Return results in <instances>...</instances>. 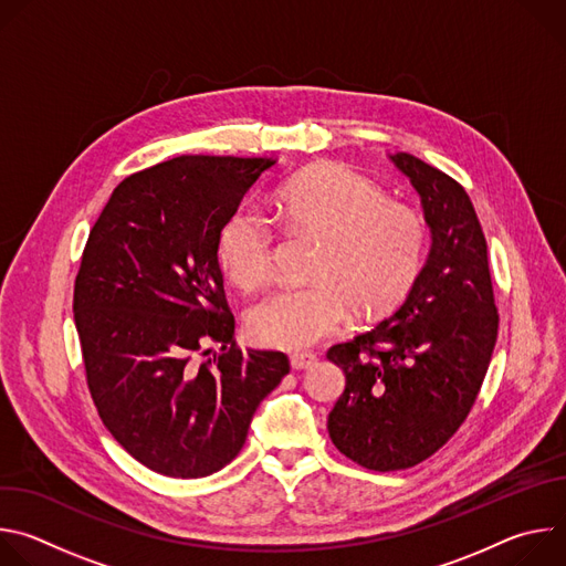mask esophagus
I'll return each instance as SVG.
<instances>
[{
	"label": "esophagus",
	"mask_w": 566,
	"mask_h": 566,
	"mask_svg": "<svg viewBox=\"0 0 566 566\" xmlns=\"http://www.w3.org/2000/svg\"><path fill=\"white\" fill-rule=\"evenodd\" d=\"M315 363V354H306V352H300V354H293L291 356V367L293 369H306Z\"/></svg>",
	"instance_id": "1"
}]
</instances>
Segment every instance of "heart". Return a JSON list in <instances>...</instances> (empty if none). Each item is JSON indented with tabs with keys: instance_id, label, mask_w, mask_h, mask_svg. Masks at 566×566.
Wrapping results in <instances>:
<instances>
[{
	"instance_id": "b5f03b06",
	"label": "heart",
	"mask_w": 566,
	"mask_h": 566,
	"mask_svg": "<svg viewBox=\"0 0 566 566\" xmlns=\"http://www.w3.org/2000/svg\"><path fill=\"white\" fill-rule=\"evenodd\" d=\"M284 228L317 239L315 282L282 286L249 311L251 334L280 349L308 347L347 317H376L412 284L426 244L421 214L385 199L374 181L336 164L313 166L275 195ZM271 226L253 210H234L219 230L217 258L239 289H255L273 266Z\"/></svg>"
}]
</instances>
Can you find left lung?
I'll return each instance as SVG.
<instances>
[{
	"mask_svg": "<svg viewBox=\"0 0 566 566\" xmlns=\"http://www.w3.org/2000/svg\"><path fill=\"white\" fill-rule=\"evenodd\" d=\"M391 160L421 195L428 260L391 317L327 352L347 378L329 437L378 472L412 468L450 441L486 378L500 327L486 237L463 186L412 154Z\"/></svg>",
	"mask_w": 566,
	"mask_h": 566,
	"instance_id": "obj_1",
	"label": "left lung"
}]
</instances>
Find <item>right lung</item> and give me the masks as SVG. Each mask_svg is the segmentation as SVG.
<instances>
[{
	"mask_svg": "<svg viewBox=\"0 0 566 566\" xmlns=\"http://www.w3.org/2000/svg\"><path fill=\"white\" fill-rule=\"evenodd\" d=\"M273 158L177 156L129 175L94 223L73 286L87 385L112 437L149 470L197 479L241 450L289 374L239 349L217 239ZM219 342L210 359L202 347Z\"/></svg>",
	"mask_w": 566,
	"mask_h": 566,
	"instance_id": "add662e5",
	"label": "right lung"
}]
</instances>
